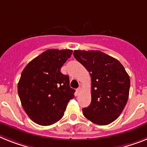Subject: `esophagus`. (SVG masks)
<instances>
[{
	"instance_id": "1",
	"label": "esophagus",
	"mask_w": 147,
	"mask_h": 147,
	"mask_svg": "<svg viewBox=\"0 0 147 147\" xmlns=\"http://www.w3.org/2000/svg\"><path fill=\"white\" fill-rule=\"evenodd\" d=\"M76 92H77V96H78V95H79L81 92V87H78V88L77 89Z\"/></svg>"
}]
</instances>
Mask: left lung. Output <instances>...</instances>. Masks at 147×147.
I'll return each instance as SVG.
<instances>
[{"mask_svg": "<svg viewBox=\"0 0 147 147\" xmlns=\"http://www.w3.org/2000/svg\"><path fill=\"white\" fill-rule=\"evenodd\" d=\"M75 58L91 77V103L83 114L97 125L111 123L119 117L129 98L130 78L119 60L99 51H74Z\"/></svg>", "mask_w": 147, "mask_h": 147, "instance_id": "8db88e82", "label": "left lung"}]
</instances>
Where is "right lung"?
<instances>
[{"instance_id":"right-lung-1","label":"right lung","mask_w":147,"mask_h":147,"mask_svg":"<svg viewBox=\"0 0 147 147\" xmlns=\"http://www.w3.org/2000/svg\"><path fill=\"white\" fill-rule=\"evenodd\" d=\"M69 49H49L25 66L18 84L22 107L30 119L41 125L59 121L68 102L75 97L69 76L60 69L69 58Z\"/></svg>"}]
</instances>
